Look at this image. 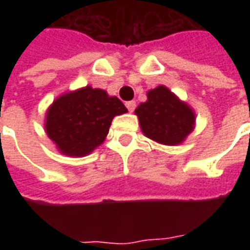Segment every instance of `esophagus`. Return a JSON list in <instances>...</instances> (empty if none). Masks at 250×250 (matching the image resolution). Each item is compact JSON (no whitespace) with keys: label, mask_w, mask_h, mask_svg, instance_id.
I'll return each instance as SVG.
<instances>
[{"label":"esophagus","mask_w":250,"mask_h":250,"mask_svg":"<svg viewBox=\"0 0 250 250\" xmlns=\"http://www.w3.org/2000/svg\"><path fill=\"white\" fill-rule=\"evenodd\" d=\"M125 107H127V109H128L130 112H132V111L135 109L136 103L134 102V100H131V102H127V103H125Z\"/></svg>","instance_id":"34e87169"}]
</instances>
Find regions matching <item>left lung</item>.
Wrapping results in <instances>:
<instances>
[{"instance_id":"8db88e82","label":"left lung","mask_w":250,"mask_h":250,"mask_svg":"<svg viewBox=\"0 0 250 250\" xmlns=\"http://www.w3.org/2000/svg\"><path fill=\"white\" fill-rule=\"evenodd\" d=\"M135 115L145 136L165 146L184 143L195 127L194 109L165 85L150 89Z\"/></svg>"}]
</instances>
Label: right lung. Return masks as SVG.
I'll return each instance as SVG.
<instances>
[{
  "instance_id": "add662e5",
  "label": "right lung",
  "mask_w": 250,
  "mask_h": 250,
  "mask_svg": "<svg viewBox=\"0 0 250 250\" xmlns=\"http://www.w3.org/2000/svg\"><path fill=\"white\" fill-rule=\"evenodd\" d=\"M125 112L116 96L87 85L53 100L46 109L44 127L62 155L85 157L105 141L115 116Z\"/></svg>"
}]
</instances>
